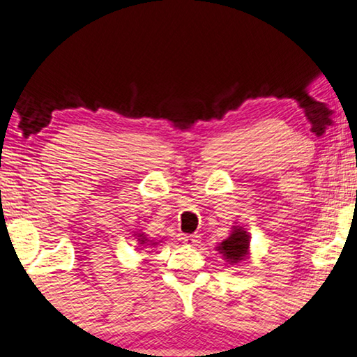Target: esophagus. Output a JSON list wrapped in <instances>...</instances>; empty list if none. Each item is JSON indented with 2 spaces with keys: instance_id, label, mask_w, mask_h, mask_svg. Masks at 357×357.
<instances>
[{
  "instance_id": "34e87169",
  "label": "esophagus",
  "mask_w": 357,
  "mask_h": 357,
  "mask_svg": "<svg viewBox=\"0 0 357 357\" xmlns=\"http://www.w3.org/2000/svg\"><path fill=\"white\" fill-rule=\"evenodd\" d=\"M182 239H183V244L190 245V248H195V245L201 243L199 236H197V234H186V236H183Z\"/></svg>"
}]
</instances>
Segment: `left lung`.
<instances>
[{"instance_id": "obj_1", "label": "left lung", "mask_w": 357, "mask_h": 357, "mask_svg": "<svg viewBox=\"0 0 357 357\" xmlns=\"http://www.w3.org/2000/svg\"><path fill=\"white\" fill-rule=\"evenodd\" d=\"M218 254H222V259L228 261L229 265H239L249 259L250 254V234L245 231V228L236 227L231 228V233L227 239H223L215 248Z\"/></svg>"}]
</instances>
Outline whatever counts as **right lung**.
Wrapping results in <instances>:
<instances>
[{"instance_id":"add662e5","label":"right lung","mask_w":357,"mask_h":357,"mask_svg":"<svg viewBox=\"0 0 357 357\" xmlns=\"http://www.w3.org/2000/svg\"><path fill=\"white\" fill-rule=\"evenodd\" d=\"M134 236H135L137 243L140 244V248H142V249H146V248H155V245H158L160 243H162V241H158V243H156V241L150 239L145 233H142V231H137Z\"/></svg>"}]
</instances>
